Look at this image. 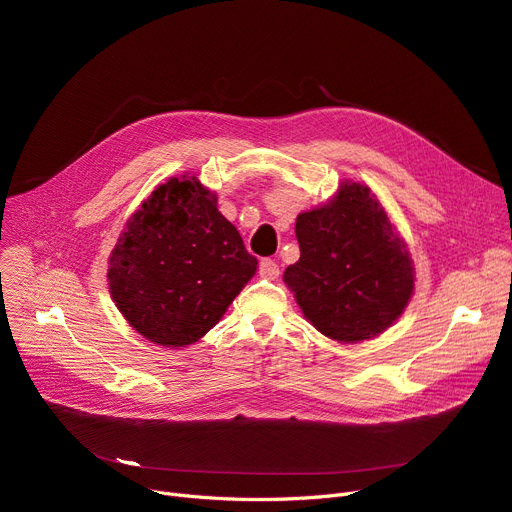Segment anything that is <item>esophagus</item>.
Masks as SVG:
<instances>
[{
  "label": "esophagus",
  "mask_w": 512,
  "mask_h": 512,
  "mask_svg": "<svg viewBox=\"0 0 512 512\" xmlns=\"http://www.w3.org/2000/svg\"><path fill=\"white\" fill-rule=\"evenodd\" d=\"M259 276L261 278H267V280H276L280 276V267L274 259L265 257L259 261Z\"/></svg>",
  "instance_id": "1"
}]
</instances>
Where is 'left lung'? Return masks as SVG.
<instances>
[{
	"label": "left lung",
	"mask_w": 512,
	"mask_h": 512,
	"mask_svg": "<svg viewBox=\"0 0 512 512\" xmlns=\"http://www.w3.org/2000/svg\"><path fill=\"white\" fill-rule=\"evenodd\" d=\"M294 232L301 257L286 267L284 282L321 334L369 340L405 311L415 267L365 184L344 182L328 205L299 213Z\"/></svg>",
	"instance_id": "8db88e82"
}]
</instances>
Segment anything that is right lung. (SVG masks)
<instances>
[{
    "mask_svg": "<svg viewBox=\"0 0 512 512\" xmlns=\"http://www.w3.org/2000/svg\"><path fill=\"white\" fill-rule=\"evenodd\" d=\"M197 176L159 184L110 257V292L128 324L159 346H188L226 313L257 270L238 230Z\"/></svg>",
    "mask_w": 512,
    "mask_h": 512,
    "instance_id": "add662e5",
    "label": "right lung"
}]
</instances>
